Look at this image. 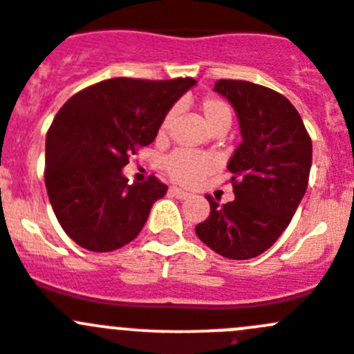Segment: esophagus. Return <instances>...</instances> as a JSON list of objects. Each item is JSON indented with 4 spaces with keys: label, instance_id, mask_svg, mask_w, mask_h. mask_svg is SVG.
<instances>
[{
    "label": "esophagus",
    "instance_id": "obj_1",
    "mask_svg": "<svg viewBox=\"0 0 354 354\" xmlns=\"http://www.w3.org/2000/svg\"><path fill=\"white\" fill-rule=\"evenodd\" d=\"M170 194L171 196H175V198H187V196H189V193H187V191H184V189H180V187H175V186H171L170 187Z\"/></svg>",
    "mask_w": 354,
    "mask_h": 354
}]
</instances>
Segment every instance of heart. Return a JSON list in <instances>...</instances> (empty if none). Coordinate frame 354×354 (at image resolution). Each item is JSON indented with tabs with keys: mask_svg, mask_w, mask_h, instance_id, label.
<instances>
[{
	"mask_svg": "<svg viewBox=\"0 0 354 354\" xmlns=\"http://www.w3.org/2000/svg\"><path fill=\"white\" fill-rule=\"evenodd\" d=\"M200 112L203 115V121L207 122L212 131L221 128H230L232 124V109L228 103L219 96H203L198 103ZM171 119H174V112H167L163 119H161L160 129L158 135L161 138L168 133L171 126ZM163 170L170 175V179L175 183L184 184V186H193V184L200 183L203 177L212 174L216 170V160L210 154H203V152L186 151V149H177V151L170 152L163 160Z\"/></svg>",
	"mask_w": 354,
	"mask_h": 354,
	"instance_id": "1",
	"label": "heart"
}]
</instances>
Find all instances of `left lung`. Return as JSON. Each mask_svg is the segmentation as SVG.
<instances>
[{
  "label": "left lung",
  "mask_w": 354,
  "mask_h": 354,
  "mask_svg": "<svg viewBox=\"0 0 354 354\" xmlns=\"http://www.w3.org/2000/svg\"><path fill=\"white\" fill-rule=\"evenodd\" d=\"M241 122L242 144L228 170L235 200L219 205L194 232L203 244L230 259H249L267 251L288 228L302 202L313 163V142L300 113L274 89L248 80H217Z\"/></svg>",
  "instance_id": "1"
}]
</instances>
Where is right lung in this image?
Returning <instances> with one entry per match:
<instances>
[{"mask_svg":"<svg viewBox=\"0 0 354 354\" xmlns=\"http://www.w3.org/2000/svg\"><path fill=\"white\" fill-rule=\"evenodd\" d=\"M194 79L102 80L71 96L45 140V187L57 221L80 248L109 252L140 233L168 186L151 175L128 184L122 168L158 135Z\"/></svg>","mask_w":354,"mask_h":354,"instance_id":"right-lung-1","label":"right lung"}]
</instances>
